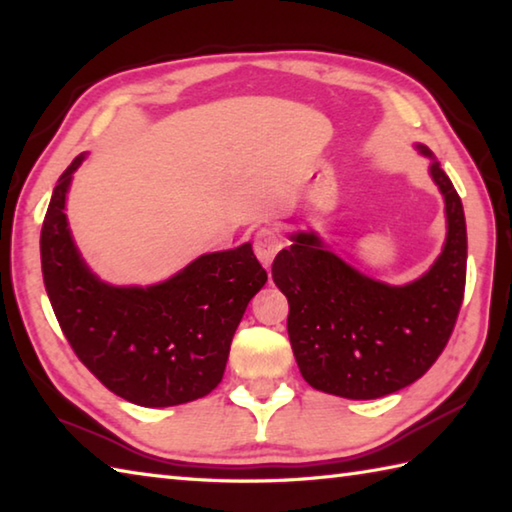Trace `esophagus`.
<instances>
[{
    "label": "esophagus",
    "mask_w": 512,
    "mask_h": 512,
    "mask_svg": "<svg viewBox=\"0 0 512 512\" xmlns=\"http://www.w3.org/2000/svg\"><path fill=\"white\" fill-rule=\"evenodd\" d=\"M253 248H255V255L259 262L268 268L270 264H273L275 255L281 248H284V239H281V235L277 231H273V228H262V231H257V235H255Z\"/></svg>",
    "instance_id": "obj_1"
}]
</instances>
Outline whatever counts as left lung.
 <instances>
[{
    "label": "left lung",
    "instance_id": "left-lung-1",
    "mask_svg": "<svg viewBox=\"0 0 512 512\" xmlns=\"http://www.w3.org/2000/svg\"><path fill=\"white\" fill-rule=\"evenodd\" d=\"M429 173L444 198L447 239L436 262L402 286L369 277L317 231L290 233L273 262L288 299V336L301 376L325 394L372 400L407 387L438 361L464 299L466 222L458 191L433 151Z\"/></svg>",
    "mask_w": 512,
    "mask_h": 512
}]
</instances>
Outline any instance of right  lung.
Listing matches in <instances>:
<instances>
[{
  "mask_svg": "<svg viewBox=\"0 0 512 512\" xmlns=\"http://www.w3.org/2000/svg\"><path fill=\"white\" fill-rule=\"evenodd\" d=\"M72 160L41 228V270L57 321L81 363L140 407H173L220 385L248 301L268 281L250 242L206 253L151 286L107 284L74 244L65 202Z\"/></svg>",
  "mask_w": 512,
  "mask_h": 512,
  "instance_id": "right-lung-1",
  "label": "right lung"
}]
</instances>
